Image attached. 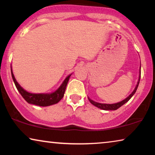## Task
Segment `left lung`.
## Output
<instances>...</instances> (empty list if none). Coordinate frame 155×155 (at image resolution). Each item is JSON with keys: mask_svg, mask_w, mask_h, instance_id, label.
I'll list each match as a JSON object with an SVG mask.
<instances>
[{"mask_svg": "<svg viewBox=\"0 0 155 155\" xmlns=\"http://www.w3.org/2000/svg\"><path fill=\"white\" fill-rule=\"evenodd\" d=\"M140 77H139V80H138V82H137V84L136 87H135V90H133V92L131 93V94L129 95V96L127 97L126 99H125L124 100H123L122 101H120V102L118 103H116V104H101V103H98V102H96V101H94L92 99H90V98H88L89 101H90V103L93 104L95 107L99 108V109H103V110H116L118 109V108H120L121 106H123L124 104H126L127 101H129V99H130L131 97L133 96V94H135V92H136L137 89V87L139 85V82H140Z\"/></svg>", "mask_w": 155, "mask_h": 155, "instance_id": "obj_1", "label": "left lung"}]
</instances>
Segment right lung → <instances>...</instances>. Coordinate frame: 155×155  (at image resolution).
<instances>
[{
  "instance_id": "add662e5",
  "label": "right lung",
  "mask_w": 155,
  "mask_h": 155,
  "mask_svg": "<svg viewBox=\"0 0 155 155\" xmlns=\"http://www.w3.org/2000/svg\"><path fill=\"white\" fill-rule=\"evenodd\" d=\"M11 74L12 80L15 82L17 89L22 95L23 98L26 100L27 102L32 104L40 106V107H47V106L53 105L57 104L64 96V93L66 88L67 84L68 82L69 78L71 75L68 76L65 78L63 84H61L60 87L57 90L56 92L51 93V94H32V93L27 92L25 91L20 84L16 81L15 78L14 77L13 73L11 70Z\"/></svg>"
}]
</instances>
